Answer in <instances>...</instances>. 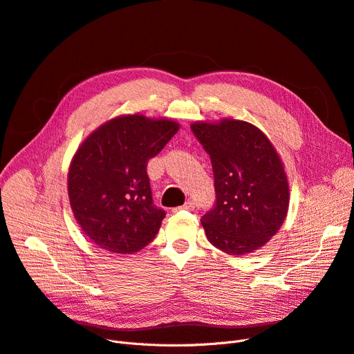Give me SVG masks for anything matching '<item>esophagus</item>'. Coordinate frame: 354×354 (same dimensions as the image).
<instances>
[{
	"label": "esophagus",
	"mask_w": 354,
	"mask_h": 354,
	"mask_svg": "<svg viewBox=\"0 0 354 354\" xmlns=\"http://www.w3.org/2000/svg\"><path fill=\"white\" fill-rule=\"evenodd\" d=\"M194 208H195V204H194L192 201H188V203H185V204L180 205V207L174 208V212H178V211H180V209H185V211H194Z\"/></svg>",
	"instance_id": "34e87169"
}]
</instances>
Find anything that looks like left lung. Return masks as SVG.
Wrapping results in <instances>:
<instances>
[{"label": "left lung", "instance_id": "left-lung-1", "mask_svg": "<svg viewBox=\"0 0 354 354\" xmlns=\"http://www.w3.org/2000/svg\"><path fill=\"white\" fill-rule=\"evenodd\" d=\"M209 155L215 205L201 218L207 239L232 256L249 254L278 233L289 207L283 163L268 137L248 121L191 126Z\"/></svg>", "mask_w": 354, "mask_h": 354}]
</instances>
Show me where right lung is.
Returning a JSON list of instances; mask_svg holds the SVG:
<instances>
[{"instance_id": "right-lung-1", "label": "right lung", "mask_w": 354, "mask_h": 354, "mask_svg": "<svg viewBox=\"0 0 354 354\" xmlns=\"http://www.w3.org/2000/svg\"><path fill=\"white\" fill-rule=\"evenodd\" d=\"M178 130L174 120L121 115L76 150L68 174L71 208L100 249L131 254L156 237L166 212L153 204L147 162Z\"/></svg>"}]
</instances>
